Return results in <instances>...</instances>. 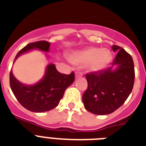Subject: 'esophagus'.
Listing matches in <instances>:
<instances>
[{
	"mask_svg": "<svg viewBox=\"0 0 146 146\" xmlns=\"http://www.w3.org/2000/svg\"><path fill=\"white\" fill-rule=\"evenodd\" d=\"M82 76H83V74H82L81 72H77L75 73V78H81Z\"/></svg>",
	"mask_w": 146,
	"mask_h": 146,
	"instance_id": "34e87169",
	"label": "esophagus"
}]
</instances>
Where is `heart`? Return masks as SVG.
Listing matches in <instances>:
<instances>
[{
	"instance_id": "obj_1",
	"label": "heart",
	"mask_w": 146,
	"mask_h": 146,
	"mask_svg": "<svg viewBox=\"0 0 146 146\" xmlns=\"http://www.w3.org/2000/svg\"><path fill=\"white\" fill-rule=\"evenodd\" d=\"M69 60L76 66H87L92 72H99L109 66L112 60V54L108 49L90 47L72 53Z\"/></svg>"
}]
</instances>
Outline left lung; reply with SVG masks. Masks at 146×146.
I'll use <instances>...</instances> for the list:
<instances>
[{
	"label": "left lung",
	"instance_id": "1",
	"mask_svg": "<svg viewBox=\"0 0 146 146\" xmlns=\"http://www.w3.org/2000/svg\"><path fill=\"white\" fill-rule=\"evenodd\" d=\"M117 54L112 66L86 74L88 87L83 95L84 108L96 115L113 113L127 100L133 90L135 72L132 56L122 48L113 44ZM114 65L117 67L114 70Z\"/></svg>",
	"mask_w": 146,
	"mask_h": 146
}]
</instances>
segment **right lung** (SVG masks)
Here are the masks:
<instances>
[{
    "mask_svg": "<svg viewBox=\"0 0 146 146\" xmlns=\"http://www.w3.org/2000/svg\"><path fill=\"white\" fill-rule=\"evenodd\" d=\"M50 43L38 41L30 43L17 54L15 60L21 54L33 49L48 51ZM74 81V73L62 74L56 70L54 64L47 66L45 74L40 81L34 85L21 84L12 73L9 74V84L16 99L27 110L36 113L49 111L58 105L67 87Z\"/></svg>",
    "mask_w": 146,
    "mask_h": 146,
    "instance_id": "1",
    "label": "right lung"
}]
</instances>
